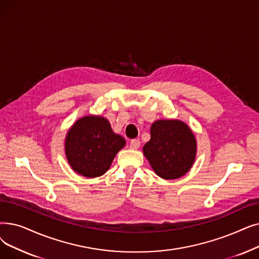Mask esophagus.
Returning <instances> with one entry per match:
<instances>
[{"mask_svg": "<svg viewBox=\"0 0 259 259\" xmlns=\"http://www.w3.org/2000/svg\"><path fill=\"white\" fill-rule=\"evenodd\" d=\"M140 146H141V142H140V140H132L131 142H130V148L131 149H133V150H136V149H139L140 148Z\"/></svg>", "mask_w": 259, "mask_h": 259, "instance_id": "34e87169", "label": "esophagus"}]
</instances>
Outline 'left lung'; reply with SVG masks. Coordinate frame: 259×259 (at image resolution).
<instances>
[{
    "label": "left lung",
    "instance_id": "8db88e82",
    "mask_svg": "<svg viewBox=\"0 0 259 259\" xmlns=\"http://www.w3.org/2000/svg\"><path fill=\"white\" fill-rule=\"evenodd\" d=\"M155 175L164 180L183 177L193 167L197 140L187 123L180 119H157L150 127V140L143 147Z\"/></svg>",
    "mask_w": 259,
    "mask_h": 259
}]
</instances>
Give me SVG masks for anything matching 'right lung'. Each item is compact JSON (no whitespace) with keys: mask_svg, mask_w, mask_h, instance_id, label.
<instances>
[{"mask_svg":"<svg viewBox=\"0 0 259 259\" xmlns=\"http://www.w3.org/2000/svg\"><path fill=\"white\" fill-rule=\"evenodd\" d=\"M126 140L111 128L110 121L100 115H85L67 130L64 152L72 169L85 178L105 175Z\"/></svg>","mask_w":259,"mask_h":259,"instance_id":"add662e5","label":"right lung"}]
</instances>
